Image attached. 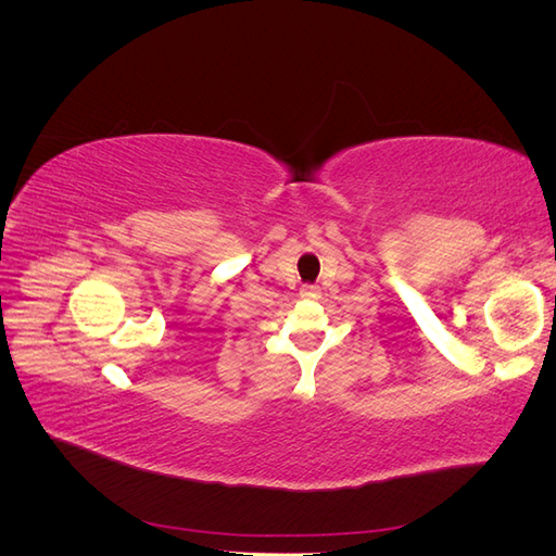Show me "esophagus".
<instances>
[{
    "mask_svg": "<svg viewBox=\"0 0 556 556\" xmlns=\"http://www.w3.org/2000/svg\"><path fill=\"white\" fill-rule=\"evenodd\" d=\"M299 294H301V299H317L319 296V288H317V285H301Z\"/></svg>",
    "mask_w": 556,
    "mask_h": 556,
    "instance_id": "34e87169",
    "label": "esophagus"
}]
</instances>
